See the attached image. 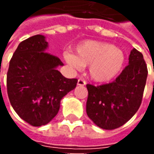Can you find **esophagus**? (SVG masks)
<instances>
[{
	"mask_svg": "<svg viewBox=\"0 0 154 154\" xmlns=\"http://www.w3.org/2000/svg\"><path fill=\"white\" fill-rule=\"evenodd\" d=\"M77 85L78 86H85L86 85V82L83 79L80 78V79H78V81H77Z\"/></svg>",
	"mask_w": 154,
	"mask_h": 154,
	"instance_id": "1",
	"label": "esophagus"
}]
</instances>
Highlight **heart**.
<instances>
[{
	"instance_id": "heart-1",
	"label": "heart",
	"mask_w": 154,
	"mask_h": 154,
	"mask_svg": "<svg viewBox=\"0 0 154 154\" xmlns=\"http://www.w3.org/2000/svg\"><path fill=\"white\" fill-rule=\"evenodd\" d=\"M76 54L65 52L63 58L72 68L81 70L89 66L91 78L97 82H107L116 77L125 64V54L114 44L86 40L75 48Z\"/></svg>"
}]
</instances>
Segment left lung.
I'll return each instance as SVG.
<instances>
[{
	"label": "left lung",
	"mask_w": 154,
	"mask_h": 154,
	"mask_svg": "<svg viewBox=\"0 0 154 154\" xmlns=\"http://www.w3.org/2000/svg\"><path fill=\"white\" fill-rule=\"evenodd\" d=\"M147 76L143 54L133 48L129 65L116 81L98 87L87 85L88 117L103 129H115L125 125L141 105Z\"/></svg>",
	"instance_id": "8db88e82"
}]
</instances>
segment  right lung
Returning a JSON list of instances; mask_svg holds the SVG:
<instances>
[{"mask_svg": "<svg viewBox=\"0 0 154 154\" xmlns=\"http://www.w3.org/2000/svg\"><path fill=\"white\" fill-rule=\"evenodd\" d=\"M45 36L22 41L12 56L7 72V93L13 109L33 126L47 125L59 110L61 100L76 87V78L64 77L57 67L63 63L46 52Z\"/></svg>", "mask_w": 154, "mask_h": 154, "instance_id": "right-lung-1", "label": "right lung"}]
</instances>
